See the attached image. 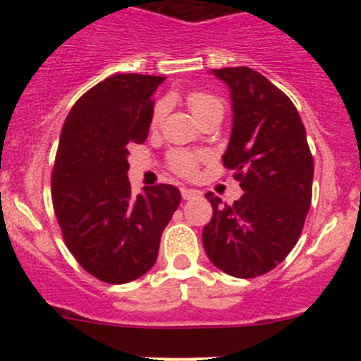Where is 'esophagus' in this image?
I'll list each match as a JSON object with an SVG mask.
<instances>
[{"label": "esophagus", "instance_id": "34e87169", "mask_svg": "<svg viewBox=\"0 0 361 361\" xmlns=\"http://www.w3.org/2000/svg\"><path fill=\"white\" fill-rule=\"evenodd\" d=\"M195 195H199L197 190H194V188L181 187V197H183V199H194Z\"/></svg>", "mask_w": 361, "mask_h": 361}]
</instances>
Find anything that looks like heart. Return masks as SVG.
Listing matches in <instances>:
<instances>
[{
  "label": "heart",
  "instance_id": "b5f03b06",
  "mask_svg": "<svg viewBox=\"0 0 361 361\" xmlns=\"http://www.w3.org/2000/svg\"><path fill=\"white\" fill-rule=\"evenodd\" d=\"M187 104L197 120L206 115L207 111L221 110L220 99H218L216 96H213V94L202 92V90H194V92L188 94ZM166 111H167L166 101H160V103L155 104L154 111H152V116H150L152 129L154 130L159 129L164 116H166ZM199 160H201V155L194 154V152H187V150H173L169 152V155H167L169 167L174 171V173L181 174V176H192V174H195V171H197V166H199Z\"/></svg>",
  "mask_w": 361,
  "mask_h": 361
}]
</instances>
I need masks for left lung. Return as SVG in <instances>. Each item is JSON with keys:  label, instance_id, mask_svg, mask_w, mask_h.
I'll list each match as a JSON object with an SVG mask.
<instances>
[{"label": "left lung", "instance_id": "8db88e82", "mask_svg": "<svg viewBox=\"0 0 361 361\" xmlns=\"http://www.w3.org/2000/svg\"><path fill=\"white\" fill-rule=\"evenodd\" d=\"M231 89V141L221 157L245 194L234 204L207 192L213 216L202 231L209 260L234 278H257L297 245L312 197L304 123L285 92L255 69H213Z\"/></svg>", "mask_w": 361, "mask_h": 361}]
</instances>
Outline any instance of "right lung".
Instances as JSON below:
<instances>
[{
    "mask_svg": "<svg viewBox=\"0 0 361 361\" xmlns=\"http://www.w3.org/2000/svg\"><path fill=\"white\" fill-rule=\"evenodd\" d=\"M164 76L120 73L87 90L68 113L52 173V202L64 243L94 278L123 285L147 274L178 209L173 185L133 197L127 148L148 137Z\"/></svg>",
    "mask_w": 361,
    "mask_h": 361,
    "instance_id": "right-lung-1",
    "label": "right lung"
}]
</instances>
